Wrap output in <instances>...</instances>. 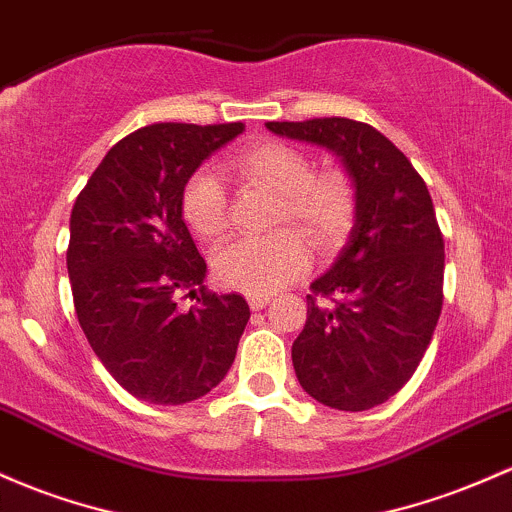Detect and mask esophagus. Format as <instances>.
<instances>
[{
    "label": "esophagus",
    "mask_w": 512,
    "mask_h": 512,
    "mask_svg": "<svg viewBox=\"0 0 512 512\" xmlns=\"http://www.w3.org/2000/svg\"><path fill=\"white\" fill-rule=\"evenodd\" d=\"M247 303H250L252 311H262V308L269 303L267 294H247Z\"/></svg>",
    "instance_id": "esophagus-1"
}]
</instances>
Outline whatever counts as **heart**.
<instances>
[{
    "mask_svg": "<svg viewBox=\"0 0 512 512\" xmlns=\"http://www.w3.org/2000/svg\"><path fill=\"white\" fill-rule=\"evenodd\" d=\"M230 172L279 194L274 228L291 226L311 240L318 252L345 243L357 218V184L342 167L316 170L303 150L282 140H260L228 160ZM182 216L201 240H216L228 226V194L211 170H196L182 187ZM311 262L306 240L294 230L269 238H240L213 257L218 282L245 294H272Z\"/></svg>",
    "mask_w": 512,
    "mask_h": 512,
    "instance_id": "obj_1",
    "label": "heart"
}]
</instances>
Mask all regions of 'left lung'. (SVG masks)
I'll return each instance as SVG.
<instances>
[{
  "instance_id": "left-lung-1",
  "label": "left lung",
  "mask_w": 512,
  "mask_h": 512,
  "mask_svg": "<svg viewBox=\"0 0 512 512\" xmlns=\"http://www.w3.org/2000/svg\"><path fill=\"white\" fill-rule=\"evenodd\" d=\"M279 136L338 153L357 184V223L311 284L291 359L303 391L338 411L389 401L418 369L442 311L445 240L423 177L362 121H269Z\"/></svg>"
}]
</instances>
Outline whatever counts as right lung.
<instances>
[{
  "label": "right lung",
  "mask_w": 512,
  "mask_h": 512,
  "mask_svg": "<svg viewBox=\"0 0 512 512\" xmlns=\"http://www.w3.org/2000/svg\"><path fill=\"white\" fill-rule=\"evenodd\" d=\"M243 123H153L121 138L70 216L75 313L94 355L131 396L179 406L216 389L250 306L204 286L206 262L182 218V187ZM197 296L182 312L179 298Z\"/></svg>",
  "instance_id": "add662e5"
}]
</instances>
